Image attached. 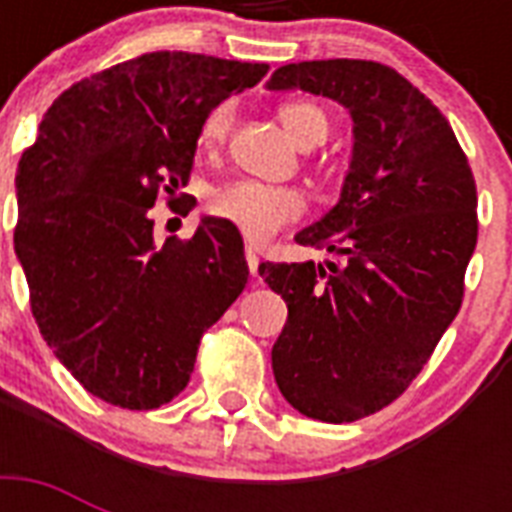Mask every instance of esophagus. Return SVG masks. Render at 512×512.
<instances>
[{"instance_id":"obj_1","label":"esophagus","mask_w":512,"mask_h":512,"mask_svg":"<svg viewBox=\"0 0 512 512\" xmlns=\"http://www.w3.org/2000/svg\"><path fill=\"white\" fill-rule=\"evenodd\" d=\"M247 265L249 273H252V279H257V265H260V260H257L255 249H247Z\"/></svg>"}]
</instances>
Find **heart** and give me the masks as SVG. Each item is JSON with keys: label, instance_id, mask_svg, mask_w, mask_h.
Masks as SVG:
<instances>
[{"label": "heart", "instance_id": "heart-1", "mask_svg": "<svg viewBox=\"0 0 512 512\" xmlns=\"http://www.w3.org/2000/svg\"><path fill=\"white\" fill-rule=\"evenodd\" d=\"M279 119L297 146L321 143L327 138V114L311 103H284L279 108ZM231 122V103H220L217 108H212L201 124V143L207 148L220 146L231 130ZM209 209L220 220L236 225L244 233V239L265 241L271 239L281 225L292 223L303 215L305 199L303 193L295 191V188L268 185L260 183V180H236V183L223 185L212 193Z\"/></svg>", "mask_w": 512, "mask_h": 512}]
</instances>
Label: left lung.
I'll return each instance as SVG.
<instances>
[{"label":"left lung","mask_w":512,"mask_h":512,"mask_svg":"<svg viewBox=\"0 0 512 512\" xmlns=\"http://www.w3.org/2000/svg\"><path fill=\"white\" fill-rule=\"evenodd\" d=\"M265 87L324 95L353 122L340 199L295 236L342 260L257 271L289 311L271 350L281 396L311 420H361L409 388L460 311L476 180L444 114L393 68L305 60Z\"/></svg>","instance_id":"obj_1"}]
</instances>
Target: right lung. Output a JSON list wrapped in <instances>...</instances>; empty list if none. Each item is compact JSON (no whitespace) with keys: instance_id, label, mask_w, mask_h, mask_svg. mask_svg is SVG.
Returning <instances> with one entry per match:
<instances>
[{"instance_id":"1","label":"right lung","mask_w":512,"mask_h":512,"mask_svg":"<svg viewBox=\"0 0 512 512\" xmlns=\"http://www.w3.org/2000/svg\"><path fill=\"white\" fill-rule=\"evenodd\" d=\"M265 63L148 52L68 87L15 175V255L55 358L122 409L188 385L201 335L249 279L236 225L201 217L159 244L148 209L188 183L201 124Z\"/></svg>"}]
</instances>
